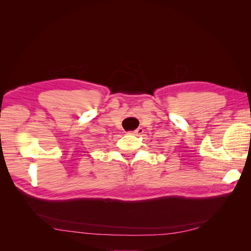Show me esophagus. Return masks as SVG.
<instances>
[{
  "mask_svg": "<svg viewBox=\"0 0 251 251\" xmlns=\"http://www.w3.org/2000/svg\"><path fill=\"white\" fill-rule=\"evenodd\" d=\"M135 135H140V134H142L143 133V128L142 127H137V128H136V130L133 132Z\"/></svg>",
  "mask_w": 251,
  "mask_h": 251,
  "instance_id": "1",
  "label": "esophagus"
}]
</instances>
